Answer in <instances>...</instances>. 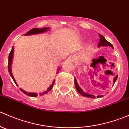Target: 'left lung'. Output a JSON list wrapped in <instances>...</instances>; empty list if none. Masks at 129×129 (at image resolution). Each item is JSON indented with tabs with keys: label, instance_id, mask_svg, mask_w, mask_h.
<instances>
[{
	"label": "left lung",
	"instance_id": "1",
	"mask_svg": "<svg viewBox=\"0 0 129 129\" xmlns=\"http://www.w3.org/2000/svg\"><path fill=\"white\" fill-rule=\"evenodd\" d=\"M99 37H100V39H99L100 41H99V43L98 44V47H100L101 46L102 47V46H110L113 48V45H112V44H110L109 42H108L107 40H105L104 37L102 35L100 34ZM117 77H118V75H116L115 77L114 78V82H115L116 81ZM75 85L77 92L82 96H84V97H89V98H95V96L93 95H90V94H89V93H85V92H84L82 90L80 89V87L78 85L77 82V80L75 79ZM103 97V95H99V96H97V98H100V97Z\"/></svg>",
	"mask_w": 129,
	"mask_h": 129
}]
</instances>
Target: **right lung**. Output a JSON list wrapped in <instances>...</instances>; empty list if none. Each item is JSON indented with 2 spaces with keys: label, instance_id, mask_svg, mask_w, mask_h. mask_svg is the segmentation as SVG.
Here are the masks:
<instances>
[{
  "label": "right lung",
  "instance_id": "1",
  "mask_svg": "<svg viewBox=\"0 0 129 129\" xmlns=\"http://www.w3.org/2000/svg\"><path fill=\"white\" fill-rule=\"evenodd\" d=\"M49 29V28H46V27H44V28H32V29H31L30 30H29L28 32H27V33L25 34V36H28V35H32V34H40V33H42V32H45L46 30H47ZM13 49H14V48H12L11 50V51H10V54H9V60H8V70H9V74H10V76L12 77V78L13 80H14V82L15 83V84L17 85L16 82H15V80H14V77H13L12 75V74L11 72V67H10V66H11V62H12V56H13ZM54 81L53 82V83L52 84V85H50V87H49V88H48V89L47 90L44 91V92H42V93H39V95H44V94H46V93H47L48 92H49V91H50V90L52 89V87H53V85H54ZM20 90L22 91V92H24L25 94L27 95L30 96V97H37V96L39 95L38 93H31V92H25V91L23 90L22 89H20Z\"/></svg>",
  "mask_w": 129,
  "mask_h": 129
}]
</instances>
